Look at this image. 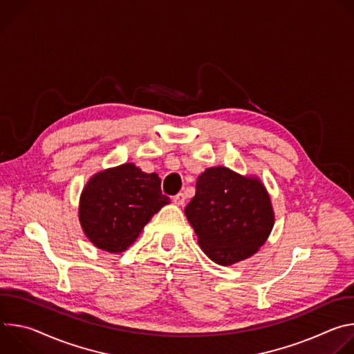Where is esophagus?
Instances as JSON below:
<instances>
[{
	"label": "esophagus",
	"instance_id": "obj_1",
	"mask_svg": "<svg viewBox=\"0 0 354 354\" xmlns=\"http://www.w3.org/2000/svg\"><path fill=\"white\" fill-rule=\"evenodd\" d=\"M186 201V196L183 193H178L176 196H174V203L178 206H183Z\"/></svg>",
	"mask_w": 354,
	"mask_h": 354
}]
</instances>
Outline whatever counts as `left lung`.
<instances>
[{
    "mask_svg": "<svg viewBox=\"0 0 354 354\" xmlns=\"http://www.w3.org/2000/svg\"><path fill=\"white\" fill-rule=\"evenodd\" d=\"M185 216L201 250L221 266L255 255L274 225L272 200L262 180L227 167L207 168L197 178Z\"/></svg>",
    "mask_w": 354,
    "mask_h": 354,
    "instance_id": "1",
    "label": "left lung"
}]
</instances>
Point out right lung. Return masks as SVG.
<instances>
[{"instance_id":"right-lung-1","label":"right lung","mask_w":354,"mask_h":354,"mask_svg":"<svg viewBox=\"0 0 354 354\" xmlns=\"http://www.w3.org/2000/svg\"><path fill=\"white\" fill-rule=\"evenodd\" d=\"M167 205L160 176L126 162L89 178L80 196L78 218L93 246L120 254Z\"/></svg>"}]
</instances>
